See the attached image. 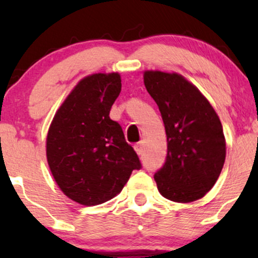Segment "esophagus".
Returning <instances> with one entry per match:
<instances>
[{"instance_id": "1", "label": "esophagus", "mask_w": 258, "mask_h": 258, "mask_svg": "<svg viewBox=\"0 0 258 258\" xmlns=\"http://www.w3.org/2000/svg\"><path fill=\"white\" fill-rule=\"evenodd\" d=\"M135 150L137 152L138 155H142V154H143V143L139 142V143L135 144Z\"/></svg>"}]
</instances>
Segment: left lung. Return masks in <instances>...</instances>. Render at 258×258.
I'll return each instance as SVG.
<instances>
[{
    "instance_id": "1",
    "label": "left lung",
    "mask_w": 258,
    "mask_h": 258,
    "mask_svg": "<svg viewBox=\"0 0 258 258\" xmlns=\"http://www.w3.org/2000/svg\"><path fill=\"white\" fill-rule=\"evenodd\" d=\"M167 136L165 164L154 174L162 197L176 203L203 198L220 177L226 139L220 117L200 91L178 74L144 73Z\"/></svg>"
}]
</instances>
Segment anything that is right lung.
<instances>
[{
	"instance_id": "obj_1",
	"label": "right lung",
	"mask_w": 258,
	"mask_h": 258,
	"mask_svg": "<svg viewBox=\"0 0 258 258\" xmlns=\"http://www.w3.org/2000/svg\"><path fill=\"white\" fill-rule=\"evenodd\" d=\"M121 92L117 73L94 74L79 82L53 117L47 161L61 191L86 206L99 205L122 190L142 167L120 123L109 117Z\"/></svg>"
}]
</instances>
